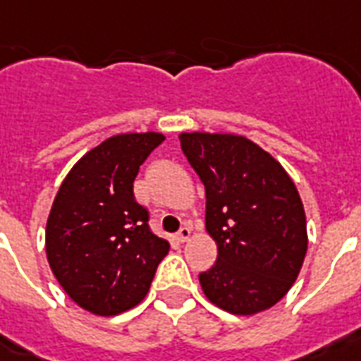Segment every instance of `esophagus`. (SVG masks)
<instances>
[{"instance_id": "34e87169", "label": "esophagus", "mask_w": 361, "mask_h": 361, "mask_svg": "<svg viewBox=\"0 0 361 361\" xmlns=\"http://www.w3.org/2000/svg\"><path fill=\"white\" fill-rule=\"evenodd\" d=\"M190 233H192V230H190V226H183V228H180V230L177 231V239L180 243H184V241H188L190 239Z\"/></svg>"}]
</instances>
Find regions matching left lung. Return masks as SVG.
I'll list each match as a JSON object with an SVG mask.
<instances>
[{
  "label": "left lung",
  "instance_id": "obj_1",
  "mask_svg": "<svg viewBox=\"0 0 361 361\" xmlns=\"http://www.w3.org/2000/svg\"><path fill=\"white\" fill-rule=\"evenodd\" d=\"M180 149L205 186V228L219 258L200 273L203 292L231 314H256L292 288L307 254L295 184L247 137L180 133Z\"/></svg>",
  "mask_w": 361,
  "mask_h": 361
}]
</instances>
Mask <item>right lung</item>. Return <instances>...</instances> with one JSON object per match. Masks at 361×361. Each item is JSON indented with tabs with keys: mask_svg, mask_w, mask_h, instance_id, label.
<instances>
[{
	"mask_svg": "<svg viewBox=\"0 0 361 361\" xmlns=\"http://www.w3.org/2000/svg\"><path fill=\"white\" fill-rule=\"evenodd\" d=\"M166 137H109L67 173L47 220V258L66 294L86 311L113 317L141 303L169 243L137 203L139 167Z\"/></svg>",
	"mask_w": 361,
	"mask_h": 361,
	"instance_id": "right-lung-1",
	"label": "right lung"
}]
</instances>
